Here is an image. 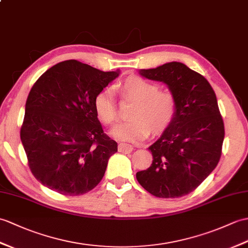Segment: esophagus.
I'll use <instances>...</instances> for the list:
<instances>
[{
  "label": "esophagus",
  "mask_w": 248,
  "mask_h": 248,
  "mask_svg": "<svg viewBox=\"0 0 248 248\" xmlns=\"http://www.w3.org/2000/svg\"><path fill=\"white\" fill-rule=\"evenodd\" d=\"M133 150V146L129 145V143H124V142H120L118 145V151L119 152H123V153H130Z\"/></svg>",
  "instance_id": "1"
}]
</instances>
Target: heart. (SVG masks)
<instances>
[{
	"instance_id": "heart-1",
	"label": "heart",
	"mask_w": 248,
	"mask_h": 248,
	"mask_svg": "<svg viewBox=\"0 0 248 248\" xmlns=\"http://www.w3.org/2000/svg\"><path fill=\"white\" fill-rule=\"evenodd\" d=\"M123 99L134 101L130 120L115 125L111 134L119 140L138 142L149 135L164 131L176 112V98L169 90H159V85L137 75L126 77L118 84ZM98 118L105 124H113L118 118V108L112 90L103 89L94 99Z\"/></svg>"
}]
</instances>
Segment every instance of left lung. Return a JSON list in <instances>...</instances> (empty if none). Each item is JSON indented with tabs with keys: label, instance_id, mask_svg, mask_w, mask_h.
<instances>
[{
	"label": "left lung",
	"instance_id": "left-lung-1",
	"mask_svg": "<svg viewBox=\"0 0 248 248\" xmlns=\"http://www.w3.org/2000/svg\"><path fill=\"white\" fill-rule=\"evenodd\" d=\"M165 82L176 98L173 119L149 147L153 160L138 171V183L157 198H181L197 189L217 167L225 135L217 96L202 75L181 62L140 70Z\"/></svg>",
	"mask_w": 248,
	"mask_h": 248
}]
</instances>
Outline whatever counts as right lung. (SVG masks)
<instances>
[{"instance_id":"add662e5","label":"right lung","mask_w":248,"mask_h":248,"mask_svg":"<svg viewBox=\"0 0 248 248\" xmlns=\"http://www.w3.org/2000/svg\"><path fill=\"white\" fill-rule=\"evenodd\" d=\"M118 75L66 60L34 82L20 136L31 173L42 185L75 197L102 180L117 142L103 132L94 99Z\"/></svg>"}]
</instances>
